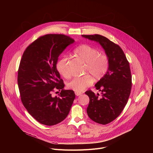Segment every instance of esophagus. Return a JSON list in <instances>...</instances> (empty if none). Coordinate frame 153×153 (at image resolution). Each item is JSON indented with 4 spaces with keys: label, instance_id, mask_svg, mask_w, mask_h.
Segmentation results:
<instances>
[{
    "label": "esophagus",
    "instance_id": "34e87169",
    "mask_svg": "<svg viewBox=\"0 0 153 153\" xmlns=\"http://www.w3.org/2000/svg\"><path fill=\"white\" fill-rule=\"evenodd\" d=\"M75 94L76 96H79V95H81L82 94V92H75Z\"/></svg>",
    "mask_w": 153,
    "mask_h": 153
}]
</instances>
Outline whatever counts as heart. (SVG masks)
<instances>
[{
  "instance_id": "b5f03b06",
  "label": "heart",
  "mask_w": 153,
  "mask_h": 153,
  "mask_svg": "<svg viewBox=\"0 0 153 153\" xmlns=\"http://www.w3.org/2000/svg\"><path fill=\"white\" fill-rule=\"evenodd\" d=\"M74 52L79 59L86 63L85 72H89L95 79H100L105 75L109 68V59L107 54L100 53L97 48L87 44L79 46ZM56 69L63 77H70L67 56H63L57 62ZM92 83V77L87 74L72 79L67 84V87L76 92H82Z\"/></svg>"
}]
</instances>
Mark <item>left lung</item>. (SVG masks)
<instances>
[{
  "mask_svg": "<svg viewBox=\"0 0 153 153\" xmlns=\"http://www.w3.org/2000/svg\"><path fill=\"white\" fill-rule=\"evenodd\" d=\"M82 36L99 42L109 59L107 73L95 85L102 92L101 97L91 90L85 92L90 99L88 116L96 123L106 125L120 115L129 99L132 85L130 64L122 48L107 38L97 34Z\"/></svg>",
  "mask_w": 153,
  "mask_h": 153,
  "instance_id": "left-lung-1",
  "label": "left lung"
}]
</instances>
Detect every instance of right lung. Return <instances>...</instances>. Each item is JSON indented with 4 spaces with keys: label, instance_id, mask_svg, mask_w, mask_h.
<instances>
[{
    "label": "right lung",
    "instance_id": "right-lung-1",
    "mask_svg": "<svg viewBox=\"0 0 153 153\" xmlns=\"http://www.w3.org/2000/svg\"><path fill=\"white\" fill-rule=\"evenodd\" d=\"M74 39L62 34H48L32 42L23 52L17 82L22 102L28 113L43 125L58 124L68 115L74 92L64 90V84L56 69L60 54ZM61 90L59 97L51 95Z\"/></svg>",
    "mask_w": 153,
    "mask_h": 153
}]
</instances>
